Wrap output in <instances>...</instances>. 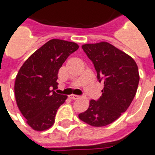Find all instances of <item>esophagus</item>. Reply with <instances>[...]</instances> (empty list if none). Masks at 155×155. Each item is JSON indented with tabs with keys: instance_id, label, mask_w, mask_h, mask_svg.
I'll use <instances>...</instances> for the list:
<instances>
[{
	"instance_id": "obj_1",
	"label": "esophagus",
	"mask_w": 155,
	"mask_h": 155,
	"mask_svg": "<svg viewBox=\"0 0 155 155\" xmlns=\"http://www.w3.org/2000/svg\"><path fill=\"white\" fill-rule=\"evenodd\" d=\"M80 97L79 96H77V95H70L69 96V98L72 99V100H76V99H78Z\"/></svg>"
}]
</instances>
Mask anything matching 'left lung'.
I'll list each match as a JSON object with an SVG mask.
<instances>
[{"instance_id": "obj_1", "label": "left lung", "mask_w": 155, "mask_h": 155, "mask_svg": "<svg viewBox=\"0 0 155 155\" xmlns=\"http://www.w3.org/2000/svg\"><path fill=\"white\" fill-rule=\"evenodd\" d=\"M82 49L104 88L101 97L91 100L88 110L79 118L93 127H103L119 119L132 103L140 80L137 65L132 57L108 42L85 44Z\"/></svg>"}]
</instances>
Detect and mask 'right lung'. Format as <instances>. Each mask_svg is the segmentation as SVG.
Here are the masks:
<instances>
[{"label": "right lung", "mask_w": 155, "mask_h": 155, "mask_svg": "<svg viewBox=\"0 0 155 155\" xmlns=\"http://www.w3.org/2000/svg\"><path fill=\"white\" fill-rule=\"evenodd\" d=\"M79 49L75 42L53 39L34 52L22 64L15 83L18 109L35 131L49 129L67 96L58 94V73L63 62ZM53 90H51V88Z\"/></svg>", "instance_id": "obj_1"}]
</instances>
